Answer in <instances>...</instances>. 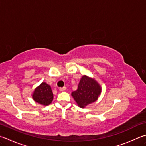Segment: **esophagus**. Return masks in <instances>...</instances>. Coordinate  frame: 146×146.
I'll use <instances>...</instances> for the list:
<instances>
[{"instance_id":"34e87169","label":"esophagus","mask_w":146,"mask_h":146,"mask_svg":"<svg viewBox=\"0 0 146 146\" xmlns=\"http://www.w3.org/2000/svg\"><path fill=\"white\" fill-rule=\"evenodd\" d=\"M66 89V87H60L59 88V91H64Z\"/></svg>"}]
</instances>
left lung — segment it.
<instances>
[{
    "label": "left lung",
    "instance_id": "obj_1",
    "mask_svg": "<svg viewBox=\"0 0 146 146\" xmlns=\"http://www.w3.org/2000/svg\"><path fill=\"white\" fill-rule=\"evenodd\" d=\"M101 92V86L94 79L84 75L79 82L78 89L72 92L71 96L79 107L83 108L96 102Z\"/></svg>",
    "mask_w": 146,
    "mask_h": 146
}]
</instances>
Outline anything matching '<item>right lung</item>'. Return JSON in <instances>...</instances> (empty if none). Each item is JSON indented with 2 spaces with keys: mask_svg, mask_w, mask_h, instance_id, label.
Instances as JSON below:
<instances>
[{
  "mask_svg": "<svg viewBox=\"0 0 146 146\" xmlns=\"http://www.w3.org/2000/svg\"><path fill=\"white\" fill-rule=\"evenodd\" d=\"M33 98L39 104L47 106L52 103L54 94L51 87L45 82H42L40 86L37 87L33 94Z\"/></svg>",
  "mask_w": 146,
  "mask_h": 146,
  "instance_id": "obj_1",
  "label": "right lung"
}]
</instances>
